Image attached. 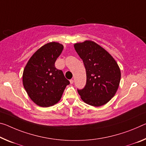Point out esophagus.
<instances>
[{"label": "esophagus", "mask_w": 146, "mask_h": 146, "mask_svg": "<svg viewBox=\"0 0 146 146\" xmlns=\"http://www.w3.org/2000/svg\"><path fill=\"white\" fill-rule=\"evenodd\" d=\"M69 82H70V83H71V84H73V79H71L70 80H69Z\"/></svg>", "instance_id": "34e87169"}]
</instances>
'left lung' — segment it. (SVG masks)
Here are the masks:
<instances>
[{"mask_svg": "<svg viewBox=\"0 0 146 146\" xmlns=\"http://www.w3.org/2000/svg\"><path fill=\"white\" fill-rule=\"evenodd\" d=\"M74 47L86 71V84L83 89L77 90L78 94L90 105H105L119 87L121 71L118 65L109 53L94 41L77 43Z\"/></svg>", "mask_w": 146, "mask_h": 146, "instance_id": "left-lung-1", "label": "left lung"}]
</instances>
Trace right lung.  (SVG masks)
Returning a JSON list of instances; mask_svg holds the SVG:
<instances>
[{"label":"right lung","instance_id":"1","mask_svg":"<svg viewBox=\"0 0 146 146\" xmlns=\"http://www.w3.org/2000/svg\"><path fill=\"white\" fill-rule=\"evenodd\" d=\"M64 46L50 42L40 47L32 55L23 74V86L30 98L37 105L48 107L60 100L69 81L62 70L55 68L57 58Z\"/></svg>","mask_w":146,"mask_h":146}]
</instances>
